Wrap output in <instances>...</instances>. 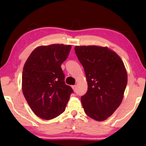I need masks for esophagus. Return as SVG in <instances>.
<instances>
[{"instance_id": "esophagus-1", "label": "esophagus", "mask_w": 146, "mask_h": 146, "mask_svg": "<svg viewBox=\"0 0 146 146\" xmlns=\"http://www.w3.org/2000/svg\"><path fill=\"white\" fill-rule=\"evenodd\" d=\"M72 88H73V90H75V89H76V86H75V85H74V86H72Z\"/></svg>"}]
</instances>
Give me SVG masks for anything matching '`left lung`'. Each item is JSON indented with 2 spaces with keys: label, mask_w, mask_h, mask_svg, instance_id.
Here are the masks:
<instances>
[{
  "label": "left lung",
  "mask_w": 146,
  "mask_h": 146,
  "mask_svg": "<svg viewBox=\"0 0 146 146\" xmlns=\"http://www.w3.org/2000/svg\"><path fill=\"white\" fill-rule=\"evenodd\" d=\"M75 51L88 82V90L81 98L85 113L97 121L106 120L123 100L128 82L123 62L107 47L76 46Z\"/></svg>",
  "instance_id": "obj_1"
}]
</instances>
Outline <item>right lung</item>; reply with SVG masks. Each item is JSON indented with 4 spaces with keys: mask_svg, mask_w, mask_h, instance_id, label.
Returning <instances> with one entry per match:
<instances>
[{
    "mask_svg": "<svg viewBox=\"0 0 146 146\" xmlns=\"http://www.w3.org/2000/svg\"><path fill=\"white\" fill-rule=\"evenodd\" d=\"M71 48V45L62 44L38 46L24 65L23 95L33 113L42 119H52L62 113L73 93L65 84L61 68Z\"/></svg>",
    "mask_w": 146,
    "mask_h": 146,
    "instance_id": "1",
    "label": "right lung"
}]
</instances>
